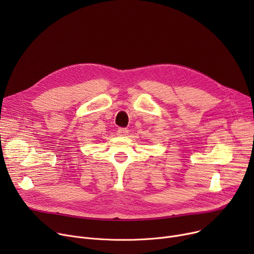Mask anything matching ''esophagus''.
Listing matches in <instances>:
<instances>
[{
  "mask_svg": "<svg viewBox=\"0 0 254 254\" xmlns=\"http://www.w3.org/2000/svg\"><path fill=\"white\" fill-rule=\"evenodd\" d=\"M127 134H128V129L126 127H119L117 129V135H119V136H126Z\"/></svg>",
  "mask_w": 254,
  "mask_h": 254,
  "instance_id": "34e87169",
  "label": "esophagus"
}]
</instances>
